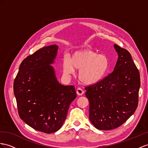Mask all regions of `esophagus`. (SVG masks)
<instances>
[{"instance_id": "34e87169", "label": "esophagus", "mask_w": 148, "mask_h": 148, "mask_svg": "<svg viewBox=\"0 0 148 148\" xmlns=\"http://www.w3.org/2000/svg\"><path fill=\"white\" fill-rule=\"evenodd\" d=\"M76 92H77V94L78 96H82V94H84V90H83L81 88H77V90H76Z\"/></svg>"}]
</instances>
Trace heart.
<instances>
[{
	"instance_id": "b5f03b06",
	"label": "heart",
	"mask_w": 148,
	"mask_h": 148,
	"mask_svg": "<svg viewBox=\"0 0 148 148\" xmlns=\"http://www.w3.org/2000/svg\"><path fill=\"white\" fill-rule=\"evenodd\" d=\"M64 75L69 77L79 70L78 78L82 84H96L104 78L109 69V60L104 54L90 49L78 51L69 58L64 57L62 62Z\"/></svg>"
}]
</instances>
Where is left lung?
Masks as SVG:
<instances>
[{
    "label": "left lung",
    "mask_w": 148,
    "mask_h": 148,
    "mask_svg": "<svg viewBox=\"0 0 148 148\" xmlns=\"http://www.w3.org/2000/svg\"><path fill=\"white\" fill-rule=\"evenodd\" d=\"M114 47L118 59L112 73L85 88L89 120L99 130L118 127L133 114L138 104L139 71L130 52L116 44Z\"/></svg>",
    "instance_id": "left-lung-1"
}]
</instances>
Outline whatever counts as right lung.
Listing matches in <instances>:
<instances>
[{"instance_id": "obj_1", "label": "right lung", "mask_w": 148, "mask_h": 148, "mask_svg": "<svg viewBox=\"0 0 148 148\" xmlns=\"http://www.w3.org/2000/svg\"><path fill=\"white\" fill-rule=\"evenodd\" d=\"M58 45L40 49L21 64L14 82L18 115L34 130L50 134L62 127L72 101L76 97L74 86H64L54 67Z\"/></svg>"}]
</instances>
